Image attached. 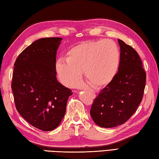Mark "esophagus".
<instances>
[{
	"mask_svg": "<svg viewBox=\"0 0 159 159\" xmlns=\"http://www.w3.org/2000/svg\"><path fill=\"white\" fill-rule=\"evenodd\" d=\"M91 95H92V96H93V98H95V95L93 93H91Z\"/></svg>",
	"mask_w": 159,
	"mask_h": 159,
	"instance_id": "obj_1",
	"label": "esophagus"
}]
</instances>
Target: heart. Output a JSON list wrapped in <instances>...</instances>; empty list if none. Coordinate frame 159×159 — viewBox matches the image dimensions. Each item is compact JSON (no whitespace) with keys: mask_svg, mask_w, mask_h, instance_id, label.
I'll return each mask as SVG.
<instances>
[{"mask_svg":"<svg viewBox=\"0 0 159 159\" xmlns=\"http://www.w3.org/2000/svg\"><path fill=\"white\" fill-rule=\"evenodd\" d=\"M119 49L111 40L81 43L68 51L67 58L59 57L55 69L59 80L68 87L81 84L82 70L94 88L107 86L114 79L120 66Z\"/></svg>","mask_w":159,"mask_h":159,"instance_id":"obj_1","label":"heart"}]
</instances>
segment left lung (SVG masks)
<instances>
[{
  "mask_svg": "<svg viewBox=\"0 0 159 159\" xmlns=\"http://www.w3.org/2000/svg\"><path fill=\"white\" fill-rule=\"evenodd\" d=\"M120 60L118 73L92 104L91 116L95 124L111 128L126 122L142 101L146 73L139 54L118 39Z\"/></svg>",
  "mask_w": 159,
  "mask_h": 159,
  "instance_id": "8db88e82",
  "label": "left lung"
}]
</instances>
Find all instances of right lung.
Segmentation results:
<instances>
[{"mask_svg":"<svg viewBox=\"0 0 159 159\" xmlns=\"http://www.w3.org/2000/svg\"><path fill=\"white\" fill-rule=\"evenodd\" d=\"M62 38H42L18 56L11 83L18 112L33 127L55 129L65 115L70 89L56 77V55Z\"/></svg>","mask_w":159,"mask_h":159,"instance_id":"right-lung-1","label":"right lung"}]
</instances>
